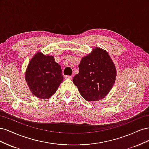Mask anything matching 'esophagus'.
Returning a JSON list of instances; mask_svg holds the SVG:
<instances>
[{"label": "esophagus", "instance_id": "obj_1", "mask_svg": "<svg viewBox=\"0 0 149 149\" xmlns=\"http://www.w3.org/2000/svg\"><path fill=\"white\" fill-rule=\"evenodd\" d=\"M65 79H71V76H67V75H65Z\"/></svg>", "mask_w": 149, "mask_h": 149}]
</instances>
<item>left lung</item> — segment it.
<instances>
[{
  "label": "left lung",
  "mask_w": 149,
  "mask_h": 149,
  "mask_svg": "<svg viewBox=\"0 0 149 149\" xmlns=\"http://www.w3.org/2000/svg\"><path fill=\"white\" fill-rule=\"evenodd\" d=\"M79 73L73 79L74 84L86 100L97 101L104 97L113 86L116 67L108 53L100 48L93 49L83 58Z\"/></svg>",
  "instance_id": "left-lung-1"
}]
</instances>
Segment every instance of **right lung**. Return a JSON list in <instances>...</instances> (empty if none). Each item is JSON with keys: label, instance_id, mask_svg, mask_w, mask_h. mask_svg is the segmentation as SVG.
<instances>
[{"label": "right lung", "instance_id": "obj_1", "mask_svg": "<svg viewBox=\"0 0 149 149\" xmlns=\"http://www.w3.org/2000/svg\"><path fill=\"white\" fill-rule=\"evenodd\" d=\"M63 79L61 66L54 57L40 52L30 60L25 73L31 91L40 99H48L55 94Z\"/></svg>", "mask_w": 149, "mask_h": 149}]
</instances>
